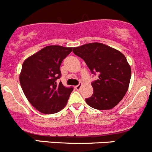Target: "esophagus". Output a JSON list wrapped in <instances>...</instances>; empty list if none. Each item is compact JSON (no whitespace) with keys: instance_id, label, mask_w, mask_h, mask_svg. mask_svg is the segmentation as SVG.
<instances>
[{"instance_id":"1","label":"esophagus","mask_w":152,"mask_h":152,"mask_svg":"<svg viewBox=\"0 0 152 152\" xmlns=\"http://www.w3.org/2000/svg\"><path fill=\"white\" fill-rule=\"evenodd\" d=\"M81 86H82V83H79L77 86H75V89H77V90H80V88H81Z\"/></svg>"}]
</instances>
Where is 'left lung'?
I'll return each instance as SVG.
<instances>
[{
  "instance_id": "left-lung-1",
  "label": "left lung",
  "mask_w": 152,
  "mask_h": 152,
  "mask_svg": "<svg viewBox=\"0 0 152 152\" xmlns=\"http://www.w3.org/2000/svg\"><path fill=\"white\" fill-rule=\"evenodd\" d=\"M75 54L83 59L99 78L92 83L93 94L86 102L101 110H111L124 98L129 86L131 66L123 53L100 42L73 48Z\"/></svg>"
}]
</instances>
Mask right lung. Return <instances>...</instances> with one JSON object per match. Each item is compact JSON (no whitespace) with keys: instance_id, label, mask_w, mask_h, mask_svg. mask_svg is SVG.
I'll return each instance as SVG.
<instances>
[{"instance_id":"obj_1","label":"right lung","mask_w":152,"mask_h":152,"mask_svg":"<svg viewBox=\"0 0 152 152\" xmlns=\"http://www.w3.org/2000/svg\"><path fill=\"white\" fill-rule=\"evenodd\" d=\"M72 50V48L48 45L23 63L20 84L29 102L42 113H56L63 109L73 91L56 82L61 76L62 61Z\"/></svg>"}]
</instances>
